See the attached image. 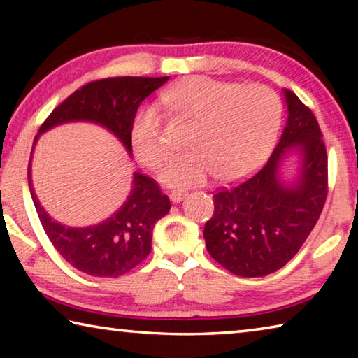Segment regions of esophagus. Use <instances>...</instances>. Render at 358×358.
Masks as SVG:
<instances>
[{"label":"esophagus","mask_w":358,"mask_h":358,"mask_svg":"<svg viewBox=\"0 0 358 358\" xmlns=\"http://www.w3.org/2000/svg\"><path fill=\"white\" fill-rule=\"evenodd\" d=\"M187 196V194L185 191H172L171 194H169V197H171V201L173 203H178L183 201V199Z\"/></svg>","instance_id":"34e87169"}]
</instances>
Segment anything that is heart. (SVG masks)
I'll return each instance as SVG.
<instances>
[{"label": "heart", "instance_id": "heart-1", "mask_svg": "<svg viewBox=\"0 0 358 358\" xmlns=\"http://www.w3.org/2000/svg\"><path fill=\"white\" fill-rule=\"evenodd\" d=\"M172 118L191 124L189 153L178 156L162 171V181L186 187L201 185L211 173L217 181H234L265 161L276 142L282 104L273 90L262 85L187 77L161 94ZM132 148L145 167H159L169 148L162 120L155 108H142L131 131Z\"/></svg>", "mask_w": 358, "mask_h": 358}]
</instances>
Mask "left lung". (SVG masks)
<instances>
[{
	"label": "left lung",
	"mask_w": 358,
	"mask_h": 358,
	"mask_svg": "<svg viewBox=\"0 0 358 358\" xmlns=\"http://www.w3.org/2000/svg\"><path fill=\"white\" fill-rule=\"evenodd\" d=\"M287 124L268 161L250 177L222 186L213 196L215 213L205 222V246L217 264L243 278L266 276L292 259L316 226L329 192V159L322 131L310 107L284 90ZM300 148L299 183L277 178L283 153Z\"/></svg>",
	"instance_id": "8db88e82"
}]
</instances>
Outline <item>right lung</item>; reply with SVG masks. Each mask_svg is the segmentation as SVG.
Here are the masks:
<instances>
[{"mask_svg":"<svg viewBox=\"0 0 358 358\" xmlns=\"http://www.w3.org/2000/svg\"><path fill=\"white\" fill-rule=\"evenodd\" d=\"M167 80L169 77L126 76L90 82L53 108L41 124L39 134L68 121H93L112 131L131 153L137 108ZM29 164L28 185L39 221L66 262L90 276L118 278L148 256L155 224L171 210V201L153 178L134 173L128 201L117 213L98 226L74 229L52 220L41 207L31 187Z\"/></svg>","mask_w":358,"mask_h":358,"instance_id":"obj_1","label":"right lung"}]
</instances>
